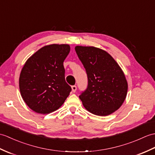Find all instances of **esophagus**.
<instances>
[{"label": "esophagus", "instance_id": "obj_1", "mask_svg": "<svg viewBox=\"0 0 155 155\" xmlns=\"http://www.w3.org/2000/svg\"><path fill=\"white\" fill-rule=\"evenodd\" d=\"M71 88H72V91H73V92H75L77 91V86H71Z\"/></svg>", "mask_w": 155, "mask_h": 155}]
</instances>
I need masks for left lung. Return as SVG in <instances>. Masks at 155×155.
<instances>
[{"label": "left lung", "mask_w": 155, "mask_h": 155, "mask_svg": "<svg viewBox=\"0 0 155 155\" xmlns=\"http://www.w3.org/2000/svg\"><path fill=\"white\" fill-rule=\"evenodd\" d=\"M75 51L88 77V87L79 96L85 109L100 116L112 114L127 96L128 84L123 71L103 49L78 45Z\"/></svg>", "instance_id": "1"}]
</instances>
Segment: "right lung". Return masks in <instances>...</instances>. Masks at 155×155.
<instances>
[{
  "instance_id": "1",
  "label": "right lung",
  "mask_w": 155,
  "mask_h": 155,
  "mask_svg": "<svg viewBox=\"0 0 155 155\" xmlns=\"http://www.w3.org/2000/svg\"><path fill=\"white\" fill-rule=\"evenodd\" d=\"M67 44L43 47L21 71L19 88L27 106L35 112L49 114L63 105L71 91L64 78L63 62L70 52Z\"/></svg>"
}]
</instances>
